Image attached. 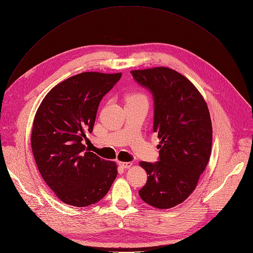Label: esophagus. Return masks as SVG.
Instances as JSON below:
<instances>
[{
    "label": "esophagus",
    "instance_id": "esophagus-1",
    "mask_svg": "<svg viewBox=\"0 0 253 253\" xmlns=\"http://www.w3.org/2000/svg\"><path fill=\"white\" fill-rule=\"evenodd\" d=\"M119 166L122 169H130L132 167V163H124V162H120Z\"/></svg>",
    "mask_w": 253,
    "mask_h": 253
}]
</instances>
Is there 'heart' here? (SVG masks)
Listing matches in <instances>:
<instances>
[{
	"label": "heart",
	"instance_id": "1",
	"mask_svg": "<svg viewBox=\"0 0 253 253\" xmlns=\"http://www.w3.org/2000/svg\"><path fill=\"white\" fill-rule=\"evenodd\" d=\"M136 99H145V97L142 94H139V93H131V94H128L127 97H126L127 101L136 100Z\"/></svg>",
	"mask_w": 253,
	"mask_h": 253
}]
</instances>
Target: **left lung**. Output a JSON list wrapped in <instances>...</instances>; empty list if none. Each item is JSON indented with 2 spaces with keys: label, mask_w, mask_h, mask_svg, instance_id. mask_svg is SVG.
Masks as SVG:
<instances>
[{
  "label": "left lung",
  "mask_w": 253,
  "mask_h": 253,
  "mask_svg": "<svg viewBox=\"0 0 253 253\" xmlns=\"http://www.w3.org/2000/svg\"><path fill=\"white\" fill-rule=\"evenodd\" d=\"M148 88L154 102L153 131L162 140L159 162H141L147 172L140 198L157 209L182 203L196 189L212 148V122L208 106L197 87L171 68L160 66L131 71Z\"/></svg>",
  "instance_id": "left-lung-1"
}]
</instances>
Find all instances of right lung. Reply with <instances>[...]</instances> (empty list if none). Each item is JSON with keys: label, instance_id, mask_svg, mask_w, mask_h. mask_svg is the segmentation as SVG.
<instances>
[{"label": "right lung", "instance_id": "1", "mask_svg": "<svg viewBox=\"0 0 253 253\" xmlns=\"http://www.w3.org/2000/svg\"><path fill=\"white\" fill-rule=\"evenodd\" d=\"M122 74L82 73L59 83L41 102L33 122L31 147L46 185L64 204L99 202L117 176V165L87 151L103 97Z\"/></svg>", "mask_w": 253, "mask_h": 253}]
</instances>
